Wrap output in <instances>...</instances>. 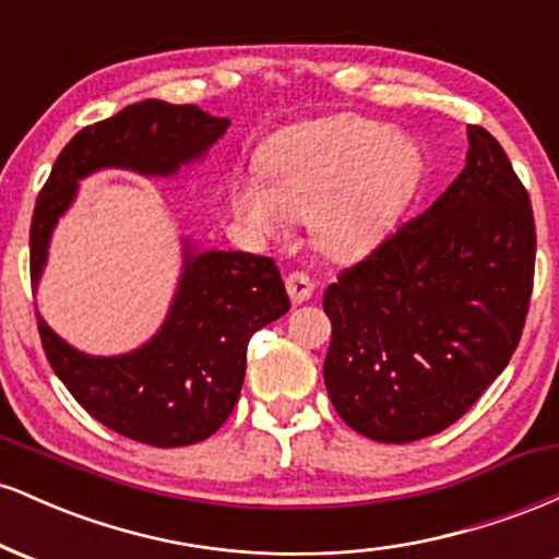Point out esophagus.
<instances>
[{
	"label": "esophagus",
	"instance_id": "esophagus-1",
	"mask_svg": "<svg viewBox=\"0 0 559 559\" xmlns=\"http://www.w3.org/2000/svg\"><path fill=\"white\" fill-rule=\"evenodd\" d=\"M286 288L294 305H301V301H307L312 294H316V281H312L307 273H288Z\"/></svg>",
	"mask_w": 559,
	"mask_h": 559
}]
</instances>
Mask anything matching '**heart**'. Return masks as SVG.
Wrapping results in <instances>:
<instances>
[{"instance_id": "obj_1", "label": "heart", "mask_w": 559, "mask_h": 559, "mask_svg": "<svg viewBox=\"0 0 559 559\" xmlns=\"http://www.w3.org/2000/svg\"><path fill=\"white\" fill-rule=\"evenodd\" d=\"M265 176H241L234 213L262 241L310 221L316 243L338 260L360 258L394 226L413 194L420 155L407 139L368 118L316 120L278 133L262 150Z\"/></svg>"}]
</instances>
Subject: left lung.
<instances>
[{"label": "left lung", "mask_w": 559, "mask_h": 559, "mask_svg": "<svg viewBox=\"0 0 559 559\" xmlns=\"http://www.w3.org/2000/svg\"><path fill=\"white\" fill-rule=\"evenodd\" d=\"M465 170L426 213L325 288L323 378L338 418L383 444L460 420L510 362L534 288L528 191L467 126Z\"/></svg>", "instance_id": "obj_1"}]
</instances>
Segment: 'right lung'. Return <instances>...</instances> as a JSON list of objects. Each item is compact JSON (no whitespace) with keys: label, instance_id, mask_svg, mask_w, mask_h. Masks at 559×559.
Segmentation results:
<instances>
[{"label":"right lung","instance_id":"right-lung-1","mask_svg":"<svg viewBox=\"0 0 559 559\" xmlns=\"http://www.w3.org/2000/svg\"><path fill=\"white\" fill-rule=\"evenodd\" d=\"M230 120L197 105L144 99L86 126L57 157L31 221V284L41 281L52 230L79 194V181L120 168L170 178L207 155ZM288 294L271 258L199 252L183 239V271L155 336L126 355L94 357L70 346L36 312L52 370L92 418L152 447H186L228 420L247 370L254 331L288 312Z\"/></svg>","mask_w":559,"mask_h":559}]
</instances>
